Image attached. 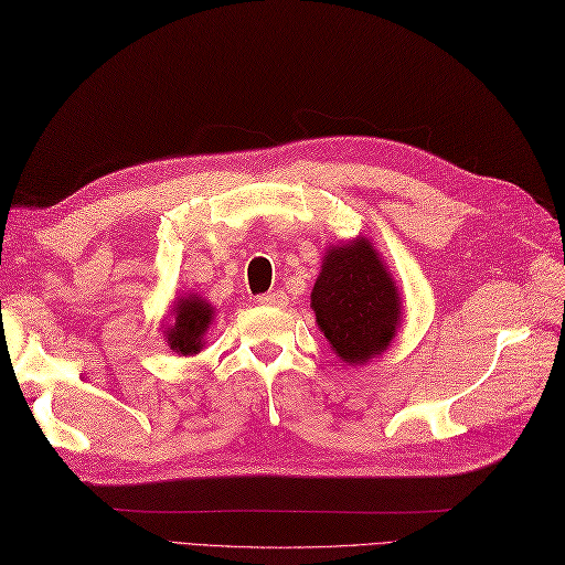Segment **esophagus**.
Wrapping results in <instances>:
<instances>
[{
	"label": "esophagus",
	"mask_w": 565,
	"mask_h": 565,
	"mask_svg": "<svg viewBox=\"0 0 565 565\" xmlns=\"http://www.w3.org/2000/svg\"><path fill=\"white\" fill-rule=\"evenodd\" d=\"M256 301L266 303V307H285L287 295L282 292V289H270V292H266V295H258Z\"/></svg>",
	"instance_id": "34e87169"
}]
</instances>
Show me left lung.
I'll return each mask as SVG.
<instances>
[{"label":"left lung","mask_w":565,"mask_h":565,"mask_svg":"<svg viewBox=\"0 0 565 565\" xmlns=\"http://www.w3.org/2000/svg\"><path fill=\"white\" fill-rule=\"evenodd\" d=\"M399 292L369 239L328 249L311 307L334 354L347 363L383 354L399 326Z\"/></svg>","instance_id":"8db88e82"}]
</instances>
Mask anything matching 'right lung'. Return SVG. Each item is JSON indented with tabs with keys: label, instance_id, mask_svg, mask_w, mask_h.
<instances>
[{
	"label": "right lung",
	"instance_id": "obj_1",
	"mask_svg": "<svg viewBox=\"0 0 565 565\" xmlns=\"http://www.w3.org/2000/svg\"><path fill=\"white\" fill-rule=\"evenodd\" d=\"M173 316H175V323L171 328H166L171 349L182 356L196 354L202 347V334L211 326V316H213L211 303L202 301L194 295L182 297L173 307Z\"/></svg>",
	"mask_w": 565,
	"mask_h": 565
}]
</instances>
